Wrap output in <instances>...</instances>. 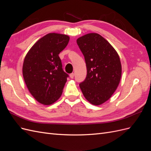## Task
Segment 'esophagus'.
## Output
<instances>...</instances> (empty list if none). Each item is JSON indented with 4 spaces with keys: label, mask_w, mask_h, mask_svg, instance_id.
Here are the masks:
<instances>
[{
    "label": "esophagus",
    "mask_w": 151,
    "mask_h": 151,
    "mask_svg": "<svg viewBox=\"0 0 151 151\" xmlns=\"http://www.w3.org/2000/svg\"><path fill=\"white\" fill-rule=\"evenodd\" d=\"M74 73H72V74H70V77L71 79L74 78Z\"/></svg>",
    "instance_id": "obj_1"
}]
</instances>
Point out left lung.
<instances>
[{"mask_svg":"<svg viewBox=\"0 0 151 151\" xmlns=\"http://www.w3.org/2000/svg\"><path fill=\"white\" fill-rule=\"evenodd\" d=\"M87 67L86 78L79 84L84 98L93 105L102 104L111 97L122 76L120 57L111 45L98 33L77 40Z\"/></svg>","mask_w":151,"mask_h":151,"instance_id":"left-lung-1","label":"left lung"}]
</instances>
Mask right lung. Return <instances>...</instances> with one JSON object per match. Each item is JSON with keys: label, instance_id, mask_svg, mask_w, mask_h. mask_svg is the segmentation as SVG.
Wrapping results in <instances>:
<instances>
[{"label": "right lung", "instance_id": "1", "mask_svg": "<svg viewBox=\"0 0 151 151\" xmlns=\"http://www.w3.org/2000/svg\"><path fill=\"white\" fill-rule=\"evenodd\" d=\"M69 36L48 33L36 42L26 55L22 76L29 93L40 103L50 105L60 98L67 82L58 55L69 42Z\"/></svg>", "mask_w": 151, "mask_h": 151}]
</instances>
